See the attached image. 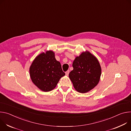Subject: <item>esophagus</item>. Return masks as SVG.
<instances>
[{
    "mask_svg": "<svg viewBox=\"0 0 131 131\" xmlns=\"http://www.w3.org/2000/svg\"><path fill=\"white\" fill-rule=\"evenodd\" d=\"M69 72H70V71H69V70H68L66 72V74L67 75H68L69 74Z\"/></svg>",
    "mask_w": 131,
    "mask_h": 131,
    "instance_id": "obj_1",
    "label": "esophagus"
}]
</instances>
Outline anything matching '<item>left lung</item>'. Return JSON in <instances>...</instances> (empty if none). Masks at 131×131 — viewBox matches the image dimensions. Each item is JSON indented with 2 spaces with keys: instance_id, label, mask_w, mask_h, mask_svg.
Returning a JSON list of instances; mask_svg holds the SVG:
<instances>
[{
  "instance_id": "left-lung-1",
  "label": "left lung",
  "mask_w": 131,
  "mask_h": 131,
  "mask_svg": "<svg viewBox=\"0 0 131 131\" xmlns=\"http://www.w3.org/2000/svg\"><path fill=\"white\" fill-rule=\"evenodd\" d=\"M72 66L73 70L69 77L77 91L87 93L98 84L101 69L98 59L91 52H83L75 58Z\"/></svg>"
}]
</instances>
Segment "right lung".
Returning a JSON list of instances; mask_svg holds the SVG:
<instances>
[{"label": "right lung", "mask_w": 131, "mask_h": 131, "mask_svg": "<svg viewBox=\"0 0 131 131\" xmlns=\"http://www.w3.org/2000/svg\"><path fill=\"white\" fill-rule=\"evenodd\" d=\"M30 74L33 83L39 89L49 92L56 88L65 73L60 63L56 60L54 52L49 50L35 58L30 68Z\"/></svg>", "instance_id": "1"}]
</instances>
